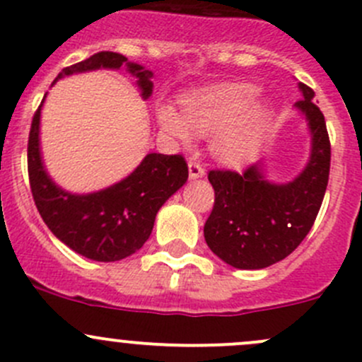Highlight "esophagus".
Wrapping results in <instances>:
<instances>
[{
    "label": "esophagus",
    "instance_id": "34e87169",
    "mask_svg": "<svg viewBox=\"0 0 362 362\" xmlns=\"http://www.w3.org/2000/svg\"><path fill=\"white\" fill-rule=\"evenodd\" d=\"M188 170L192 180H199V177H202L204 174H206V169H204V165L199 162V160H189Z\"/></svg>",
    "mask_w": 362,
    "mask_h": 362
}]
</instances>
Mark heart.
<instances>
[{
    "mask_svg": "<svg viewBox=\"0 0 362 362\" xmlns=\"http://www.w3.org/2000/svg\"><path fill=\"white\" fill-rule=\"evenodd\" d=\"M258 88L230 83L185 99V115L173 106L158 107L162 132L181 144H189L193 132L216 134L212 151L226 163H242L252 153L267 130L268 115L255 103Z\"/></svg>",
    "mask_w": 362,
    "mask_h": 362,
    "instance_id": "b5f03b06",
    "label": "heart"
}]
</instances>
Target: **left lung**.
I'll list each match as a JSON object with an SVG mask.
<instances>
[{
    "label": "left lung",
    "mask_w": 362,
    "mask_h": 362,
    "mask_svg": "<svg viewBox=\"0 0 362 362\" xmlns=\"http://www.w3.org/2000/svg\"><path fill=\"white\" fill-rule=\"evenodd\" d=\"M303 99L296 107L312 132L308 165L288 185H272L259 163L242 173L209 170L214 206L204 225V237L216 256L242 270H258L281 262L301 244L319 214L329 180L331 143L314 90L300 83Z\"/></svg>",
    "instance_id": "8db88e82"
}]
</instances>
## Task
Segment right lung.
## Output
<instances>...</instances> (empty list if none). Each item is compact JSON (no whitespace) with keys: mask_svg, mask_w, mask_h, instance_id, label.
Instances as JSON below:
<instances>
[{"mask_svg":"<svg viewBox=\"0 0 362 362\" xmlns=\"http://www.w3.org/2000/svg\"><path fill=\"white\" fill-rule=\"evenodd\" d=\"M124 64L139 78L143 98H150L151 71L130 64L115 52H98L68 66L57 80L64 74L98 68L118 69ZM40 111L42 104L29 130L28 173L33 200L45 225L74 252L94 262H118L134 255L150 237L158 209L188 180L185 156L150 153L129 177L111 188L90 195H71L57 188L43 169L38 143Z\"/></svg>","mask_w":362,"mask_h":362,"instance_id":"obj_1","label":"right lung"}]
</instances>
